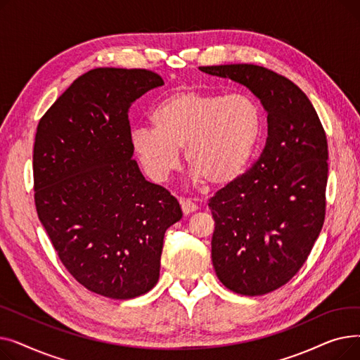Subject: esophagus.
<instances>
[{"instance_id":"esophagus-1","label":"esophagus","mask_w":360,"mask_h":360,"mask_svg":"<svg viewBox=\"0 0 360 360\" xmlns=\"http://www.w3.org/2000/svg\"><path fill=\"white\" fill-rule=\"evenodd\" d=\"M179 202H181V209H182V212H184V214H185V216L191 214V213H194V212H197V210H198L197 204H194L191 200L181 198V200H179Z\"/></svg>"}]
</instances>
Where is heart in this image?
Instances as JSON below:
<instances>
[{"label":"heart","mask_w":360,"mask_h":360,"mask_svg":"<svg viewBox=\"0 0 360 360\" xmlns=\"http://www.w3.org/2000/svg\"><path fill=\"white\" fill-rule=\"evenodd\" d=\"M150 120L155 129L136 128L131 148L156 184L166 182L179 167L182 148L195 182H235L248 169L262 128L261 110L251 98L197 89L169 94Z\"/></svg>","instance_id":"b5f03b06"}]
</instances>
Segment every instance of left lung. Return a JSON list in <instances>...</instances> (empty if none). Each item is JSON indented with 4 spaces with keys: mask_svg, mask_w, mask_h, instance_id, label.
Returning <instances> with one entry per match:
<instances>
[{
    "mask_svg": "<svg viewBox=\"0 0 360 360\" xmlns=\"http://www.w3.org/2000/svg\"><path fill=\"white\" fill-rule=\"evenodd\" d=\"M247 87L267 112L255 165L212 198V261L223 285L259 296L304 266L326 216L328 146L316 112L295 83L252 64L201 67Z\"/></svg>",
    "mask_w": 360,
    "mask_h": 360,
    "instance_id": "8db88e82",
    "label": "left lung"
}]
</instances>
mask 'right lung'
Masks as SVG:
<instances>
[{"label": "right lung", "instance_id": "1", "mask_svg": "<svg viewBox=\"0 0 360 360\" xmlns=\"http://www.w3.org/2000/svg\"><path fill=\"white\" fill-rule=\"evenodd\" d=\"M160 75L94 68L37 125L34 202L64 267L90 292L132 299L156 286L163 238L182 219L178 200L132 160L128 109Z\"/></svg>", "mask_w": 360, "mask_h": 360}]
</instances>
